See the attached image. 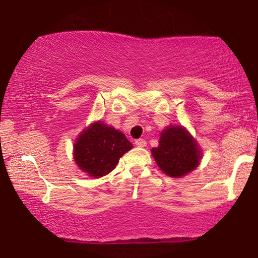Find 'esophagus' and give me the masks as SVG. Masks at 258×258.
Masks as SVG:
<instances>
[{
	"label": "esophagus",
	"mask_w": 258,
	"mask_h": 258,
	"mask_svg": "<svg viewBox=\"0 0 258 258\" xmlns=\"http://www.w3.org/2000/svg\"><path fill=\"white\" fill-rule=\"evenodd\" d=\"M135 144L138 146V148H144V146H146V140L145 139H137L135 142Z\"/></svg>",
	"instance_id": "esophagus-1"
}]
</instances>
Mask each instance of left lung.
Here are the masks:
<instances>
[{
  "label": "left lung",
  "instance_id": "8db88e82",
  "mask_svg": "<svg viewBox=\"0 0 258 258\" xmlns=\"http://www.w3.org/2000/svg\"><path fill=\"white\" fill-rule=\"evenodd\" d=\"M158 168L174 178L183 177L200 164L202 151L183 126H168L161 132L159 144L151 150Z\"/></svg>",
  "mask_w": 258,
  "mask_h": 258
}]
</instances>
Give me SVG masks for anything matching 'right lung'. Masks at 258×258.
Returning <instances> with one entry per match:
<instances>
[{
	"instance_id": "right-lung-1",
	"label": "right lung",
	"mask_w": 258,
	"mask_h": 258,
	"mask_svg": "<svg viewBox=\"0 0 258 258\" xmlns=\"http://www.w3.org/2000/svg\"><path fill=\"white\" fill-rule=\"evenodd\" d=\"M133 148L122 132L102 121H94L77 136L74 159L90 177H102L115 169L123 153Z\"/></svg>"
}]
</instances>
